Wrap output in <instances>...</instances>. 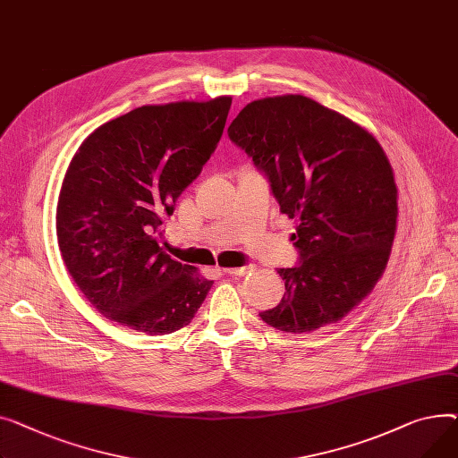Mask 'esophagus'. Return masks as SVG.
<instances>
[{
    "label": "esophagus",
    "mask_w": 458,
    "mask_h": 458,
    "mask_svg": "<svg viewBox=\"0 0 458 458\" xmlns=\"http://www.w3.org/2000/svg\"><path fill=\"white\" fill-rule=\"evenodd\" d=\"M224 276H246L248 272H251V266H242V267H225L222 270Z\"/></svg>",
    "instance_id": "1"
}]
</instances>
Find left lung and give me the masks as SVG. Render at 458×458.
I'll list each match as a JSON object with an SVG mask.
<instances>
[{
    "instance_id": "8db88e82",
    "label": "left lung",
    "mask_w": 458,
    "mask_h": 458,
    "mask_svg": "<svg viewBox=\"0 0 458 458\" xmlns=\"http://www.w3.org/2000/svg\"><path fill=\"white\" fill-rule=\"evenodd\" d=\"M295 220L300 264L279 267L284 295L260 312L284 333L336 324L385 272L397 225V186L377 139L318 101L286 94L248 103L227 129Z\"/></svg>"
}]
</instances>
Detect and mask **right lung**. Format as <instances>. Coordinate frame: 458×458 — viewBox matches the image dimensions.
<instances>
[{
    "mask_svg": "<svg viewBox=\"0 0 458 458\" xmlns=\"http://www.w3.org/2000/svg\"><path fill=\"white\" fill-rule=\"evenodd\" d=\"M231 98L144 105L99 125L73 155L57 203L66 270L87 301L132 331L192 321L212 281L158 246L160 225L216 149Z\"/></svg>",
    "mask_w": 458,
    "mask_h": 458,
    "instance_id": "add662e5",
    "label": "right lung"
}]
</instances>
